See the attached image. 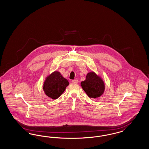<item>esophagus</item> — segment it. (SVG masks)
Listing matches in <instances>:
<instances>
[{"instance_id":"esophagus-1","label":"esophagus","mask_w":149,"mask_h":149,"mask_svg":"<svg viewBox=\"0 0 149 149\" xmlns=\"http://www.w3.org/2000/svg\"><path fill=\"white\" fill-rule=\"evenodd\" d=\"M72 82L73 83L77 84V83H78V79H73V80H72Z\"/></svg>"}]
</instances>
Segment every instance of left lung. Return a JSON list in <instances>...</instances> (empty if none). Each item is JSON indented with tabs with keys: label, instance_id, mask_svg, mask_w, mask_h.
<instances>
[{
	"label": "left lung",
	"instance_id": "8db88e82",
	"mask_svg": "<svg viewBox=\"0 0 149 149\" xmlns=\"http://www.w3.org/2000/svg\"><path fill=\"white\" fill-rule=\"evenodd\" d=\"M84 91L91 98L100 97L104 94L105 85L102 78L94 71L88 72L86 79L81 83Z\"/></svg>",
	"mask_w": 149,
	"mask_h": 149
}]
</instances>
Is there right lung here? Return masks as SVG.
Instances as JSON below:
<instances>
[{"label":"right lung","mask_w":149,"mask_h":149,"mask_svg":"<svg viewBox=\"0 0 149 149\" xmlns=\"http://www.w3.org/2000/svg\"><path fill=\"white\" fill-rule=\"evenodd\" d=\"M69 85V82L63 77L60 72L55 71L45 78L43 85L45 94L55 100L58 99Z\"/></svg>","instance_id":"add662e5"}]
</instances>
